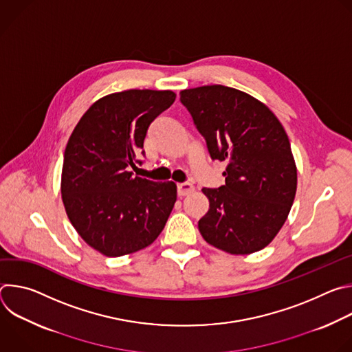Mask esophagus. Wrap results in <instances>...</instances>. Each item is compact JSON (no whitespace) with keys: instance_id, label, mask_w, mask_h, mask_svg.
I'll list each match as a JSON object with an SVG mask.
<instances>
[{"instance_id":"34e87169","label":"esophagus","mask_w":352,"mask_h":352,"mask_svg":"<svg viewBox=\"0 0 352 352\" xmlns=\"http://www.w3.org/2000/svg\"><path fill=\"white\" fill-rule=\"evenodd\" d=\"M177 190H178V196H186V195L192 193L195 190V188L190 184H178Z\"/></svg>"}]
</instances>
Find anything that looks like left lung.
<instances>
[{
    "label": "left lung",
    "mask_w": 352,
    "mask_h": 352,
    "mask_svg": "<svg viewBox=\"0 0 352 352\" xmlns=\"http://www.w3.org/2000/svg\"><path fill=\"white\" fill-rule=\"evenodd\" d=\"M181 103L206 139L210 157L227 162L226 185L204 188V239L231 255L267 246L284 226L296 192L289 139L261 100L223 85L181 90Z\"/></svg>",
    "instance_id": "obj_1"
}]
</instances>
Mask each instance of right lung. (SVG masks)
<instances>
[{"label": "right lung", "instance_id": "1", "mask_svg": "<svg viewBox=\"0 0 352 352\" xmlns=\"http://www.w3.org/2000/svg\"><path fill=\"white\" fill-rule=\"evenodd\" d=\"M173 90L131 89L94 102L72 131L64 153L61 196L82 239L104 256L152 245L177 200L173 181L133 177L152 121L175 100Z\"/></svg>", "mask_w": 352, "mask_h": 352}]
</instances>
